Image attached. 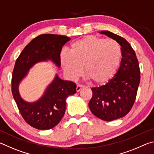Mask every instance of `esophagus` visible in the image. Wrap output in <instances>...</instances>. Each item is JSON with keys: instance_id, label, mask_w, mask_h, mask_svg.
<instances>
[{"instance_id": "obj_1", "label": "esophagus", "mask_w": 154, "mask_h": 154, "mask_svg": "<svg viewBox=\"0 0 154 154\" xmlns=\"http://www.w3.org/2000/svg\"><path fill=\"white\" fill-rule=\"evenodd\" d=\"M83 88V85H77V87H76V91H77V92H79V91H80L81 90H82Z\"/></svg>"}]
</instances>
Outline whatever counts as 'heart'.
Segmentation results:
<instances>
[{
  "mask_svg": "<svg viewBox=\"0 0 154 154\" xmlns=\"http://www.w3.org/2000/svg\"><path fill=\"white\" fill-rule=\"evenodd\" d=\"M122 60V49L114 40L87 36L74 41L70 53L62 51L60 60L62 69L71 79L84 73L93 84L109 82L116 75Z\"/></svg>",
  "mask_w": 154,
  "mask_h": 154,
  "instance_id": "1",
  "label": "heart"
}]
</instances>
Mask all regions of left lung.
<instances>
[{"mask_svg": "<svg viewBox=\"0 0 154 154\" xmlns=\"http://www.w3.org/2000/svg\"><path fill=\"white\" fill-rule=\"evenodd\" d=\"M100 33L116 40L122 49L118 72L106 84L92 88V97L88 104L95 116L109 122L123 118L132 109L140 83V69L136 54L125 38L107 30Z\"/></svg>", "mask_w": 154, "mask_h": 154, "instance_id": "left-lung-1", "label": "left lung"}]
</instances>
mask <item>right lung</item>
<instances>
[{
    "label": "right lung",
    "mask_w": 154,
    "mask_h": 154,
    "mask_svg": "<svg viewBox=\"0 0 154 154\" xmlns=\"http://www.w3.org/2000/svg\"><path fill=\"white\" fill-rule=\"evenodd\" d=\"M70 39L63 35H41L25 47L15 62L11 79L12 94L23 118L36 129L49 130L59 123L66 111L67 97L76 93V84L62 80L56 75L41 98L34 103L26 102L21 97L19 84L38 62L51 60L60 68L62 48Z\"/></svg>",
    "instance_id": "right-lung-1"
}]
</instances>
